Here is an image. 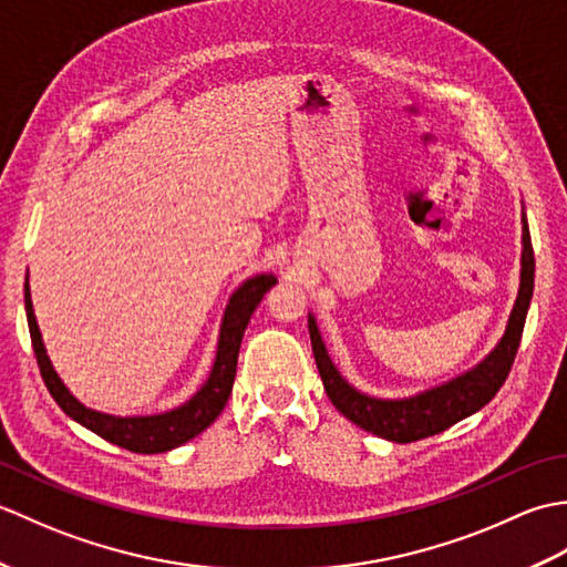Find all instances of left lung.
I'll return each instance as SVG.
<instances>
[{"instance_id": "obj_1", "label": "left lung", "mask_w": 567, "mask_h": 567, "mask_svg": "<svg viewBox=\"0 0 567 567\" xmlns=\"http://www.w3.org/2000/svg\"><path fill=\"white\" fill-rule=\"evenodd\" d=\"M522 221H524L522 285H519V297H516V305L512 309L507 331H504L495 351H492L475 370H470L465 375L451 380L449 384H441L436 390H429L424 394L409 396V400H394V402L360 394L339 375V370L333 368L327 348H323V341L319 336L317 321L315 317H309L311 351H315L323 390H327L329 400L346 419H351L360 429L375 433V436H382L394 443H412L451 429L461 419L475 414L477 409H483L492 396L499 392L504 380L509 378L516 351H519L526 311H528V305H532V295H534V272H536L534 246H532V234H528L526 216Z\"/></svg>"}]
</instances>
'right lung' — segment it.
<instances>
[{"mask_svg": "<svg viewBox=\"0 0 567 567\" xmlns=\"http://www.w3.org/2000/svg\"><path fill=\"white\" fill-rule=\"evenodd\" d=\"M277 280L272 275H258L250 277L234 292L231 302L226 307L221 333H219V348H216V360L212 368L209 380L204 382V388L192 396V400L183 406L173 409V412L155 414V416H110L100 414L94 409L82 406L75 396L68 392V388L51 365V360L45 355V348L41 341L39 323L33 317V305H31V292L29 282L23 285V305H27V319H29V333H31V346L35 353V363H39L41 378L45 382L48 392H51L53 400L63 412L75 419L78 424L90 429L102 436L104 441L122 445V449L131 453H165L177 445L187 443L202 433L207 426H212L216 416L224 412L228 402V394L234 388L236 378V363H238V348L240 339H244V331L252 317V311L260 305L265 292L270 290Z\"/></svg>", "mask_w": 567, "mask_h": 567, "instance_id": "add662e5", "label": "right lung"}]
</instances>
